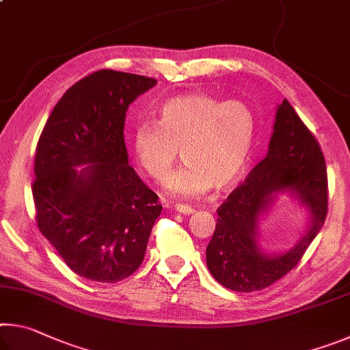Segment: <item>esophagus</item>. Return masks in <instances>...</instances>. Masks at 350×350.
<instances>
[{
    "label": "esophagus",
    "mask_w": 350,
    "mask_h": 350,
    "mask_svg": "<svg viewBox=\"0 0 350 350\" xmlns=\"http://www.w3.org/2000/svg\"><path fill=\"white\" fill-rule=\"evenodd\" d=\"M174 210L177 213H180V215H191V213H194V208H191L189 205H183V204H176Z\"/></svg>",
    "instance_id": "obj_1"
}]
</instances>
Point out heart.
Returning <instances> with one entry per match:
<instances>
[{"label": "heart", "instance_id": "1", "mask_svg": "<svg viewBox=\"0 0 350 350\" xmlns=\"http://www.w3.org/2000/svg\"><path fill=\"white\" fill-rule=\"evenodd\" d=\"M258 118L244 100H222L193 92L173 97L159 108L156 122H137L131 133L135 162L156 182L167 179L178 151L185 165L168 178L167 191L196 198L232 188L250 162Z\"/></svg>", "mask_w": 350, "mask_h": 350}]
</instances>
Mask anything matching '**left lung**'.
<instances>
[{"label":"left lung","mask_w":350,"mask_h":350,"mask_svg":"<svg viewBox=\"0 0 350 350\" xmlns=\"http://www.w3.org/2000/svg\"><path fill=\"white\" fill-rule=\"evenodd\" d=\"M295 192L310 210L308 233L293 249L270 257L257 245L258 217L276 191ZM217 224L206 247L213 278L234 292L269 287L299 262L327 216V171L315 135L286 98L278 106L269 152L217 208Z\"/></svg>","instance_id":"8db88e82"}]
</instances>
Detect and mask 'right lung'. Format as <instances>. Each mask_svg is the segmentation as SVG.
<instances>
[{"label": "right lung", "mask_w": 350, "mask_h": 350, "mask_svg": "<svg viewBox=\"0 0 350 350\" xmlns=\"http://www.w3.org/2000/svg\"><path fill=\"white\" fill-rule=\"evenodd\" d=\"M150 77L102 69L58 100L35 151L32 194L41 234L77 275L117 282L145 256L159 196L128 165V106L156 85ZM80 164L88 167L79 172Z\"/></svg>", "instance_id": "add662e5"}]
</instances>
